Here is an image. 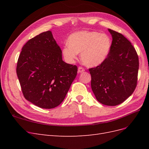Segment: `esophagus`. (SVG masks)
Returning <instances> with one entry per match:
<instances>
[{"instance_id":"obj_1","label":"esophagus","mask_w":149,"mask_h":149,"mask_svg":"<svg viewBox=\"0 0 149 149\" xmlns=\"http://www.w3.org/2000/svg\"><path fill=\"white\" fill-rule=\"evenodd\" d=\"M85 71V70L83 68V67L79 66V67L78 68V72H79V73H82V72H83V71Z\"/></svg>"}]
</instances>
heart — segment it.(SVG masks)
<instances>
[{"label":"heart","mask_w":149,"mask_h":149,"mask_svg":"<svg viewBox=\"0 0 149 149\" xmlns=\"http://www.w3.org/2000/svg\"><path fill=\"white\" fill-rule=\"evenodd\" d=\"M63 48L65 59L73 63L81 52V59L88 66L101 64L108 56L112 46L110 37L94 31H81L71 34Z\"/></svg>","instance_id":"b5f03b06"}]
</instances>
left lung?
<instances>
[{
	"label": "left lung",
	"mask_w": 149,
	"mask_h": 149,
	"mask_svg": "<svg viewBox=\"0 0 149 149\" xmlns=\"http://www.w3.org/2000/svg\"><path fill=\"white\" fill-rule=\"evenodd\" d=\"M112 46L101 64L89 68L91 88L96 100L106 106H117L131 95L137 84L139 57L124 36L109 29Z\"/></svg>",
	"instance_id": "8db88e82"
}]
</instances>
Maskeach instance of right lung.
Here are the masks:
<instances>
[{"label":"right lung","instance_id":"1","mask_svg":"<svg viewBox=\"0 0 149 149\" xmlns=\"http://www.w3.org/2000/svg\"><path fill=\"white\" fill-rule=\"evenodd\" d=\"M17 74L26 100L43 109L63 101L77 74L78 67L62 60V52L47 31L31 38L22 47Z\"/></svg>","mask_w":149,"mask_h":149}]
</instances>
